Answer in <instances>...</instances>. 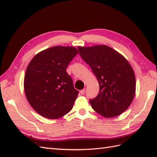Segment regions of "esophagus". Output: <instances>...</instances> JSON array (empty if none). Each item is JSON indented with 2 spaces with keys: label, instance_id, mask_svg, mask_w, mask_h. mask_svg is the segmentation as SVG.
<instances>
[{
  "label": "esophagus",
  "instance_id": "34e87169",
  "mask_svg": "<svg viewBox=\"0 0 157 157\" xmlns=\"http://www.w3.org/2000/svg\"><path fill=\"white\" fill-rule=\"evenodd\" d=\"M80 94H81L82 95H84V94H85V89L82 90L80 91Z\"/></svg>",
  "mask_w": 157,
  "mask_h": 157
}]
</instances>
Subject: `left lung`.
<instances>
[{
    "instance_id": "obj_1",
    "label": "left lung",
    "mask_w": 157,
    "mask_h": 157,
    "mask_svg": "<svg viewBox=\"0 0 157 157\" xmlns=\"http://www.w3.org/2000/svg\"><path fill=\"white\" fill-rule=\"evenodd\" d=\"M99 83L96 98L90 100L92 109L106 118L121 115L128 109L136 92V78L132 66L118 52L106 45L78 47Z\"/></svg>"
}]
</instances>
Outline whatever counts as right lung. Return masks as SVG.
<instances>
[{
    "mask_svg": "<svg viewBox=\"0 0 157 157\" xmlns=\"http://www.w3.org/2000/svg\"><path fill=\"white\" fill-rule=\"evenodd\" d=\"M78 53L75 47L56 46L40 52L29 63L24 78L25 94L39 115L55 119L72 109L79 92L66 69Z\"/></svg>",
    "mask_w": 157,
    "mask_h": 157,
    "instance_id": "obj_1",
    "label": "right lung"
}]
</instances>
